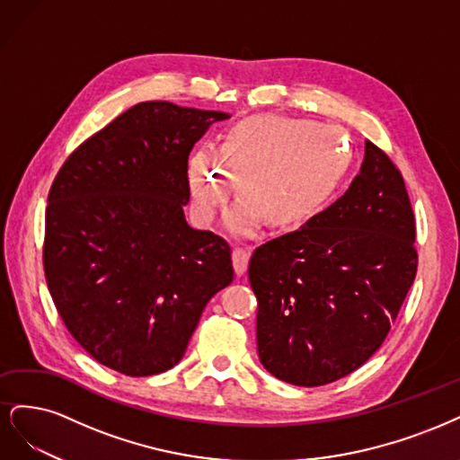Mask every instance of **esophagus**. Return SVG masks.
Returning <instances> with one entry per match:
<instances>
[{"label":"esophagus","mask_w":460,"mask_h":460,"mask_svg":"<svg viewBox=\"0 0 460 460\" xmlns=\"http://www.w3.org/2000/svg\"><path fill=\"white\" fill-rule=\"evenodd\" d=\"M248 260H250V252L246 248H233V268L236 275H243L248 268Z\"/></svg>","instance_id":"34e87169"}]
</instances>
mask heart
<instances>
[{
    "label": "heart",
    "mask_w": 460,
    "mask_h": 460,
    "mask_svg": "<svg viewBox=\"0 0 460 460\" xmlns=\"http://www.w3.org/2000/svg\"><path fill=\"white\" fill-rule=\"evenodd\" d=\"M348 168L349 155L336 128L261 114L234 124L216 158L208 151L192 155L189 187L204 221L229 202L236 181L243 202L227 217L234 233H250L260 217L273 229H288L329 202Z\"/></svg>",
    "instance_id": "b5f03b06"
}]
</instances>
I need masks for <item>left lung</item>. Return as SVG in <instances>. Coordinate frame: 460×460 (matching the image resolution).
Returning a JSON list of instances; mask_svg holds the SVG:
<instances>
[{
    "mask_svg": "<svg viewBox=\"0 0 460 460\" xmlns=\"http://www.w3.org/2000/svg\"><path fill=\"white\" fill-rule=\"evenodd\" d=\"M414 239L403 175L367 141L344 197L250 258L261 365L305 388L359 368L388 336L417 275Z\"/></svg>",
    "mask_w": 460,
    "mask_h": 460,
    "instance_id": "8db88e82",
    "label": "left lung"
}]
</instances>
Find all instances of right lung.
Here are the masks:
<instances>
[{"label": "right lung", "mask_w": 460, "mask_h": 460, "mask_svg": "<svg viewBox=\"0 0 460 460\" xmlns=\"http://www.w3.org/2000/svg\"><path fill=\"white\" fill-rule=\"evenodd\" d=\"M226 112L146 101L85 139L49 189L43 271L74 340L126 376L181 361L231 248L189 227L187 160Z\"/></svg>", "instance_id": "1"}]
</instances>
